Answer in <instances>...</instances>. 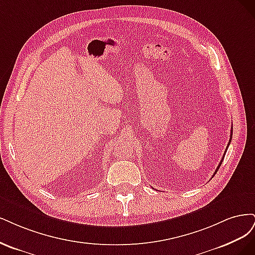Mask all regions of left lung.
Segmentation results:
<instances>
[{"label":"left lung","mask_w":255,"mask_h":255,"mask_svg":"<svg viewBox=\"0 0 255 255\" xmlns=\"http://www.w3.org/2000/svg\"><path fill=\"white\" fill-rule=\"evenodd\" d=\"M232 133H233V127L231 128V135H230V141H229V144H228V146H227V149H228V147H229L230 143H231V139H232ZM227 149H226V151H227ZM224 158H225V155L223 157V159H221V161L219 162V165L217 166V168H216V170H215V172H214V175H213V176H215V174L217 172V170L219 169V167H220V165H221V163H223V161H224Z\"/></svg>","instance_id":"1"}]
</instances>
